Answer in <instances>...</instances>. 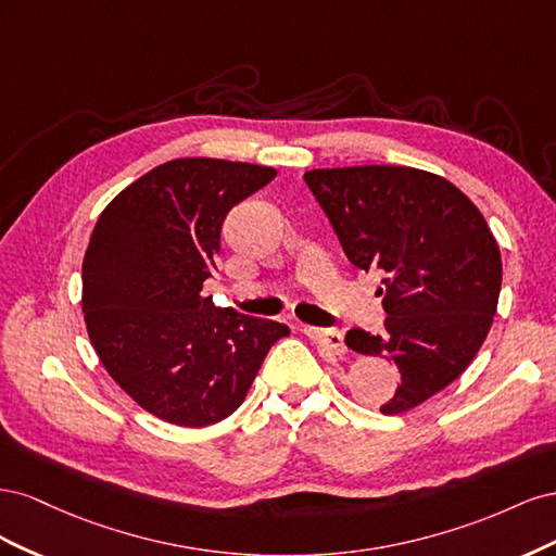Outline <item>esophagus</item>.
<instances>
[{
	"label": "esophagus",
	"instance_id": "obj_1",
	"mask_svg": "<svg viewBox=\"0 0 556 556\" xmlns=\"http://www.w3.org/2000/svg\"><path fill=\"white\" fill-rule=\"evenodd\" d=\"M304 333L311 339L313 345H317L319 350L329 352V355L341 357L345 352V343H343V333L339 329H315V327H304Z\"/></svg>",
	"mask_w": 556,
	"mask_h": 556
}]
</instances>
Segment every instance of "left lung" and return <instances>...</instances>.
<instances>
[{
    "label": "left lung",
    "mask_w": 556,
    "mask_h": 556,
    "mask_svg": "<svg viewBox=\"0 0 556 556\" xmlns=\"http://www.w3.org/2000/svg\"><path fill=\"white\" fill-rule=\"evenodd\" d=\"M304 180L348 260L380 271L384 331L350 329L359 355L392 359L401 382L382 403L406 413L457 380L490 333L501 292V252L459 188L413 166L313 169Z\"/></svg>",
    "instance_id": "left-lung-1"
}]
</instances>
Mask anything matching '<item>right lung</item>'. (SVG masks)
<instances>
[{
    "mask_svg": "<svg viewBox=\"0 0 556 556\" xmlns=\"http://www.w3.org/2000/svg\"><path fill=\"white\" fill-rule=\"evenodd\" d=\"M271 166L182 157L155 166L99 215L83 260V315L109 376L143 410L208 427L237 410L290 329L213 306L204 282L227 213Z\"/></svg>",
    "mask_w": 556,
    "mask_h": 556,
    "instance_id": "1",
    "label": "right lung"
}]
</instances>
